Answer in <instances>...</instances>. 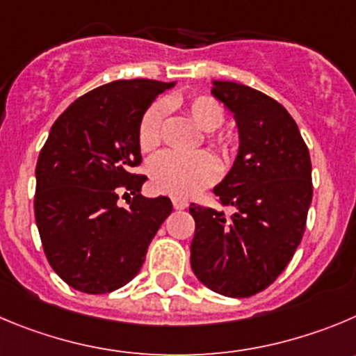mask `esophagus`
<instances>
[{"instance_id":"esophagus-1","label":"esophagus","mask_w":356,"mask_h":356,"mask_svg":"<svg viewBox=\"0 0 356 356\" xmlns=\"http://www.w3.org/2000/svg\"><path fill=\"white\" fill-rule=\"evenodd\" d=\"M172 204H174V209H177V211H182V209L188 207V202L182 200V198H174Z\"/></svg>"}]
</instances>
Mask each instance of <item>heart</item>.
Masks as SVG:
<instances>
[{"instance_id": "heart-1", "label": "heart", "mask_w": 356, "mask_h": 356, "mask_svg": "<svg viewBox=\"0 0 356 356\" xmlns=\"http://www.w3.org/2000/svg\"><path fill=\"white\" fill-rule=\"evenodd\" d=\"M184 112L198 129L204 133L218 131L225 122V111L216 99L209 96H195L186 102ZM167 107L163 103H152L138 124V145L142 151H154L161 144L163 121ZM219 149L225 156L232 152L227 140H219ZM152 186L161 193L172 197H191L205 186L212 184L218 177L216 161L207 154H179V152H163L156 156L149 165Z\"/></svg>"}]
</instances>
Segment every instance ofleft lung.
Returning a JSON list of instances; mask_svg holds the SVG:
<instances>
[{"label": "left lung", "mask_w": 356, "mask_h": 356, "mask_svg": "<svg viewBox=\"0 0 356 356\" xmlns=\"http://www.w3.org/2000/svg\"><path fill=\"white\" fill-rule=\"evenodd\" d=\"M211 95L234 115L238 152L214 188L234 214L191 204V268L219 295L245 298L274 283L293 258L311 200L309 149L286 108L270 96L228 81Z\"/></svg>", "instance_id": "left-lung-1"}]
</instances>
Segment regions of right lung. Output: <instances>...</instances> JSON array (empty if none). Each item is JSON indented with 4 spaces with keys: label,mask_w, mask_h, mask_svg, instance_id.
<instances>
[{
    "label": "right lung",
    "mask_w": 356,
    "mask_h": 356,
    "mask_svg": "<svg viewBox=\"0 0 356 356\" xmlns=\"http://www.w3.org/2000/svg\"><path fill=\"white\" fill-rule=\"evenodd\" d=\"M175 82L114 81L86 92L52 124L36 163L35 219L56 274L84 293H111L140 272L168 197L140 195L138 124L156 96ZM136 197L117 205V188Z\"/></svg>",
    "instance_id": "right-lung-1"
}]
</instances>
